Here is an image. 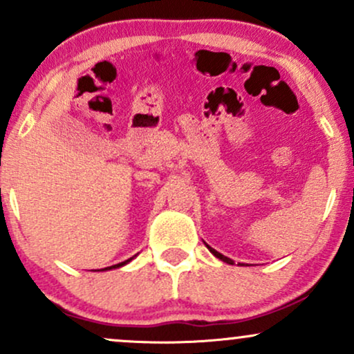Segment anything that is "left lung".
Segmentation results:
<instances>
[{
	"instance_id": "obj_1",
	"label": "left lung",
	"mask_w": 354,
	"mask_h": 354,
	"mask_svg": "<svg viewBox=\"0 0 354 354\" xmlns=\"http://www.w3.org/2000/svg\"><path fill=\"white\" fill-rule=\"evenodd\" d=\"M206 246H208V245H206ZM208 250L211 251V253H213L214 256H216V258H219V259H221V261H225V263H230V265H233V259H230L228 258V256H223L221 253H218V251L216 250H213V248H211V246H208Z\"/></svg>"
}]
</instances>
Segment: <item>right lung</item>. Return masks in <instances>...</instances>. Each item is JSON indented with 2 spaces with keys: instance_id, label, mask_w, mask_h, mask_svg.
I'll return each instance as SVG.
<instances>
[{
  "instance_id": "right-lung-1",
  "label": "right lung",
  "mask_w": 354,
  "mask_h": 354,
  "mask_svg": "<svg viewBox=\"0 0 354 354\" xmlns=\"http://www.w3.org/2000/svg\"><path fill=\"white\" fill-rule=\"evenodd\" d=\"M133 258H129V259H126V261H123V263H118V265H115V266H108V268H104V270H101V271H106V270H113V268H120V266H124L126 263H129L131 261ZM100 271V270H98Z\"/></svg>"
}]
</instances>
